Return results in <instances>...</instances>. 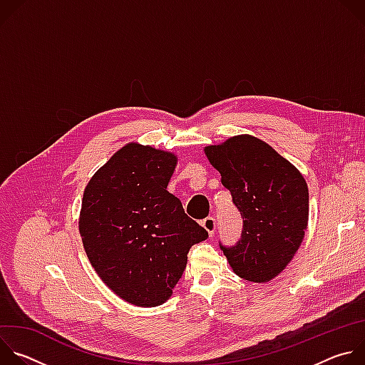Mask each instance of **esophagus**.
I'll use <instances>...</instances> for the list:
<instances>
[{
  "label": "esophagus",
  "instance_id": "obj_1",
  "mask_svg": "<svg viewBox=\"0 0 365 365\" xmlns=\"http://www.w3.org/2000/svg\"><path fill=\"white\" fill-rule=\"evenodd\" d=\"M202 227L207 231V234H210L211 237L215 234V228H217V225H215V218H212V217H207V218H205L203 221H202Z\"/></svg>",
  "mask_w": 365,
  "mask_h": 365
}]
</instances>
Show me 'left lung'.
Segmentation results:
<instances>
[{
    "label": "left lung",
    "mask_w": 365,
    "mask_h": 365,
    "mask_svg": "<svg viewBox=\"0 0 365 365\" xmlns=\"http://www.w3.org/2000/svg\"><path fill=\"white\" fill-rule=\"evenodd\" d=\"M231 192L244 228L237 245H221L232 272L266 283L279 276L299 250L309 220L303 175L270 144L250 134L203 148Z\"/></svg>",
    "instance_id": "1"
}]
</instances>
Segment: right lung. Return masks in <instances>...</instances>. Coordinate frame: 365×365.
<instances>
[{
  "instance_id": "right-lung-1",
  "label": "right lung",
  "mask_w": 365,
  "mask_h": 365,
  "mask_svg": "<svg viewBox=\"0 0 365 365\" xmlns=\"http://www.w3.org/2000/svg\"><path fill=\"white\" fill-rule=\"evenodd\" d=\"M176 166L175 153L133 141L83 192L79 234L89 263L108 289L135 306L169 300L190 247L207 238L168 192Z\"/></svg>"
}]
</instances>
